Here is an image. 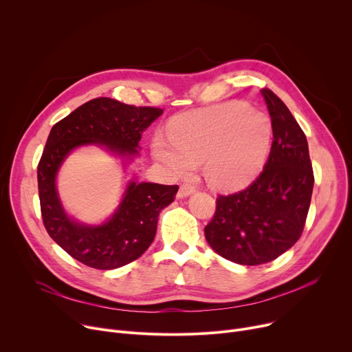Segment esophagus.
<instances>
[{"mask_svg": "<svg viewBox=\"0 0 352 352\" xmlns=\"http://www.w3.org/2000/svg\"><path fill=\"white\" fill-rule=\"evenodd\" d=\"M194 192H195V186H194V185H191V184H182V185L179 186L177 197H178V198H185V197H188V195H191V194H194Z\"/></svg>", "mask_w": 352, "mask_h": 352, "instance_id": "1", "label": "esophagus"}]
</instances>
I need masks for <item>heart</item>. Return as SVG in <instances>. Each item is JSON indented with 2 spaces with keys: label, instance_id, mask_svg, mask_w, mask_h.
Here are the masks:
<instances>
[{
  "label": "heart",
  "instance_id": "obj_1",
  "mask_svg": "<svg viewBox=\"0 0 352 352\" xmlns=\"http://www.w3.org/2000/svg\"><path fill=\"white\" fill-rule=\"evenodd\" d=\"M168 131L171 138H154L155 160L175 175L204 162L206 181L223 191L241 190L261 174L273 138L269 116L239 102L182 114Z\"/></svg>",
  "mask_w": 352,
  "mask_h": 352
}]
</instances>
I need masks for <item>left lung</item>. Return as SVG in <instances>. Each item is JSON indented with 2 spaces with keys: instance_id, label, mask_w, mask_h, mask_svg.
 I'll use <instances>...</instances> for the list:
<instances>
[{
  "instance_id": "left-lung-1",
  "label": "left lung",
  "mask_w": 352,
  "mask_h": 352,
  "mask_svg": "<svg viewBox=\"0 0 352 352\" xmlns=\"http://www.w3.org/2000/svg\"><path fill=\"white\" fill-rule=\"evenodd\" d=\"M262 96L273 126L267 162L246 190L217 198L205 226L209 246L245 266L272 262L300 239L314 185L306 134L272 90Z\"/></svg>"
}]
</instances>
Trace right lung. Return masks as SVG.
Masks as SVG:
<instances>
[{
	"label": "right lung",
	"instance_id": "1",
	"mask_svg": "<svg viewBox=\"0 0 352 352\" xmlns=\"http://www.w3.org/2000/svg\"><path fill=\"white\" fill-rule=\"evenodd\" d=\"M161 114L162 109L98 98L52 127L38 164L42 221L50 236L80 263L111 270L138 259L154 241L158 215L174 201L178 185L133 178L114 214L100 225H86L70 218L62 206L56 190L60 166L74 150L90 144L122 157L126 166L138 155L143 131Z\"/></svg>",
	"mask_w": 352,
	"mask_h": 352
}]
</instances>
